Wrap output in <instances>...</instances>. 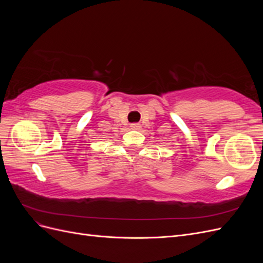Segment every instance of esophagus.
<instances>
[{
    "label": "esophagus",
    "instance_id": "34e87169",
    "mask_svg": "<svg viewBox=\"0 0 263 263\" xmlns=\"http://www.w3.org/2000/svg\"><path fill=\"white\" fill-rule=\"evenodd\" d=\"M140 124H138V123H133V124H130V128L132 129H134V130H138V129H140Z\"/></svg>",
    "mask_w": 263,
    "mask_h": 263
}]
</instances>
